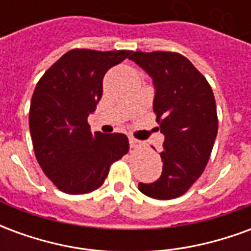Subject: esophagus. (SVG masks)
Segmentation results:
<instances>
[{"label": "esophagus", "mask_w": 251, "mask_h": 251, "mask_svg": "<svg viewBox=\"0 0 251 251\" xmlns=\"http://www.w3.org/2000/svg\"><path fill=\"white\" fill-rule=\"evenodd\" d=\"M129 142H130V147L131 148H140V147H142V142L140 141V140H137V138H134V137H130V138H129Z\"/></svg>", "instance_id": "1"}]
</instances>
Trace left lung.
<instances>
[{
	"label": "left lung",
	"mask_w": 251,
	"mask_h": 251,
	"mask_svg": "<svg viewBox=\"0 0 251 251\" xmlns=\"http://www.w3.org/2000/svg\"><path fill=\"white\" fill-rule=\"evenodd\" d=\"M129 59L152 76L153 111L165 136L163 174L138 188L153 199L179 198L201 176L212 152L218 133L214 93L204 75L177 52L137 51Z\"/></svg>",
	"instance_id": "8db88e82"
}]
</instances>
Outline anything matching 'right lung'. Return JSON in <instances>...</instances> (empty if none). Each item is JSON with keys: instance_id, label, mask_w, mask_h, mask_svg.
Instances as JSON below:
<instances>
[{"instance_id": "right-lung-1", "label": "right lung", "mask_w": 251, "mask_h": 251, "mask_svg": "<svg viewBox=\"0 0 251 251\" xmlns=\"http://www.w3.org/2000/svg\"><path fill=\"white\" fill-rule=\"evenodd\" d=\"M131 53L75 48L36 84L29 109L35 156L47 177L66 194L99 188L111 164L129 152L125 134L91 133L87 117L102 98L104 74Z\"/></svg>"}]
</instances>
